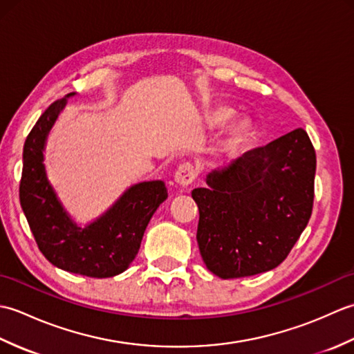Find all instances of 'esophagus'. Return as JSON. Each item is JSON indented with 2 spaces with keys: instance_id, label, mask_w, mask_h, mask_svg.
Wrapping results in <instances>:
<instances>
[{
  "instance_id": "obj_1",
  "label": "esophagus",
  "mask_w": 354,
  "mask_h": 354,
  "mask_svg": "<svg viewBox=\"0 0 354 354\" xmlns=\"http://www.w3.org/2000/svg\"><path fill=\"white\" fill-rule=\"evenodd\" d=\"M196 176H198V170L194 167V164L190 161L183 162L175 171V181L179 185H184V187L190 185L194 179H196Z\"/></svg>"
}]
</instances>
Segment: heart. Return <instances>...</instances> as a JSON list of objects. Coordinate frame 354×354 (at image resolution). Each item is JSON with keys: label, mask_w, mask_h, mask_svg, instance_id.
Wrapping results in <instances>:
<instances>
[{"label": "heart", "mask_w": 354, "mask_h": 354, "mask_svg": "<svg viewBox=\"0 0 354 354\" xmlns=\"http://www.w3.org/2000/svg\"><path fill=\"white\" fill-rule=\"evenodd\" d=\"M232 117V111L227 109V108H217L213 109L208 114V123L212 126H221L223 123H227L228 120ZM248 132V124L245 122L237 123L231 131V137H230V142L234 145L240 138H243V135Z\"/></svg>", "instance_id": "heart-1"}]
</instances>
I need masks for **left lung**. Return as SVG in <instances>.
<instances>
[{
  "instance_id": "8db88e82",
  "label": "left lung",
  "mask_w": 354,
  "mask_h": 354,
  "mask_svg": "<svg viewBox=\"0 0 354 354\" xmlns=\"http://www.w3.org/2000/svg\"><path fill=\"white\" fill-rule=\"evenodd\" d=\"M317 153L301 127L252 149L194 189L198 245L207 268L223 280L277 268L309 223Z\"/></svg>"
}]
</instances>
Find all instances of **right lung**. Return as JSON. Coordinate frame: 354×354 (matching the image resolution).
I'll list each match as a JSON object with an SVG mask.
<instances>
[{
	"instance_id": "obj_1",
	"label": "right lung",
	"mask_w": 354,
	"mask_h": 354,
	"mask_svg": "<svg viewBox=\"0 0 354 354\" xmlns=\"http://www.w3.org/2000/svg\"><path fill=\"white\" fill-rule=\"evenodd\" d=\"M65 99L53 102L30 131L22 153L19 202L39 251L51 265L93 278L122 274L138 254L150 217L167 199L162 181L131 187L99 221L77 227L47 181L44 145Z\"/></svg>"
}]
</instances>
